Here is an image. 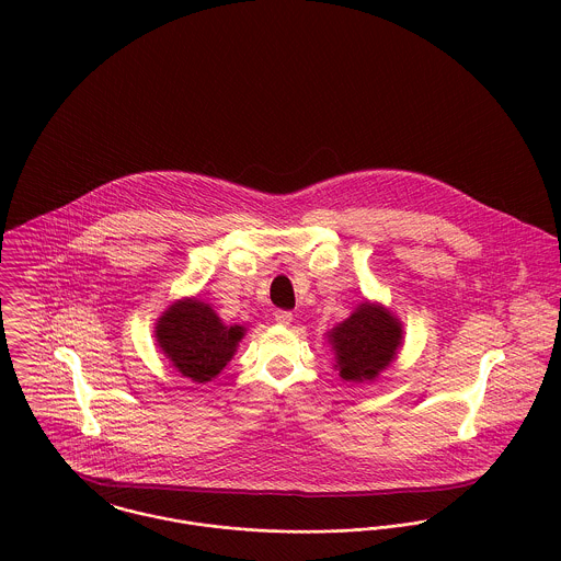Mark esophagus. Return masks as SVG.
Returning a JSON list of instances; mask_svg holds the SVG:
<instances>
[{
  "label": "esophagus",
  "mask_w": 561,
  "mask_h": 561,
  "mask_svg": "<svg viewBox=\"0 0 561 561\" xmlns=\"http://www.w3.org/2000/svg\"><path fill=\"white\" fill-rule=\"evenodd\" d=\"M294 320V316L289 311H274V321L280 325H289Z\"/></svg>",
  "instance_id": "34e87169"
}]
</instances>
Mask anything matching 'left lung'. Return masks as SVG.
Segmentation results:
<instances>
[{"label": "left lung", "instance_id": "8db88e82", "mask_svg": "<svg viewBox=\"0 0 561 561\" xmlns=\"http://www.w3.org/2000/svg\"><path fill=\"white\" fill-rule=\"evenodd\" d=\"M401 321L382 305L363 302L356 311L328 332L334 350V367L347 382L376 380L398 356Z\"/></svg>", "mask_w": 561, "mask_h": 561}]
</instances>
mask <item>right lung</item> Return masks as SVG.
<instances>
[{"label":"right lung","mask_w":561,"mask_h":561,"mask_svg":"<svg viewBox=\"0 0 561 561\" xmlns=\"http://www.w3.org/2000/svg\"><path fill=\"white\" fill-rule=\"evenodd\" d=\"M243 332V325H227L198 298L176 300L156 325V339L165 358L196 385L211 382L227 367Z\"/></svg>","instance_id":"right-lung-1"}]
</instances>
